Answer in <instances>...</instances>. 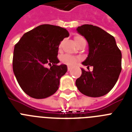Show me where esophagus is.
Here are the masks:
<instances>
[{
    "mask_svg": "<svg viewBox=\"0 0 132 132\" xmlns=\"http://www.w3.org/2000/svg\"><path fill=\"white\" fill-rule=\"evenodd\" d=\"M70 70H71V67H70V66H68V71H70Z\"/></svg>",
    "mask_w": 132,
    "mask_h": 132,
    "instance_id": "34e87169",
    "label": "esophagus"
}]
</instances>
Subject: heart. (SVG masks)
Wrapping results in <instances>:
<instances>
[{
	"label": "heart",
	"mask_w": 132,
	"mask_h": 132,
	"mask_svg": "<svg viewBox=\"0 0 132 132\" xmlns=\"http://www.w3.org/2000/svg\"><path fill=\"white\" fill-rule=\"evenodd\" d=\"M81 38H81L80 36H75V40L77 41V40H79V39H81ZM60 47H61V45ZM79 60H80V58H79V57L73 56V55H64V56L62 57V59H61V60H62V62L68 64L69 66H72L74 64H75Z\"/></svg>",
	"instance_id": "obj_1"
}]
</instances>
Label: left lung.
Masks as SVG:
<instances>
[{"mask_svg":"<svg viewBox=\"0 0 132 132\" xmlns=\"http://www.w3.org/2000/svg\"><path fill=\"white\" fill-rule=\"evenodd\" d=\"M88 43V55L84 66H93V71H85L76 80L79 92L89 97H100L113 88L121 71V52L112 35L100 28L84 24L77 28Z\"/></svg>","mask_w":132,"mask_h":132,"instance_id":"1","label":"left lung"}]
</instances>
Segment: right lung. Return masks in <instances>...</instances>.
<instances>
[{"label":"right lung","instance_id":"obj_1","mask_svg":"<svg viewBox=\"0 0 132 132\" xmlns=\"http://www.w3.org/2000/svg\"><path fill=\"white\" fill-rule=\"evenodd\" d=\"M66 29L43 24L25 33L14 47L13 70L22 90L29 96L43 99L55 94L60 80L67 72L57 56L59 46L68 37ZM47 64L50 68H47Z\"/></svg>","mask_w":132,"mask_h":132}]
</instances>
